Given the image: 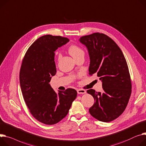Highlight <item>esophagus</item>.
<instances>
[{
    "instance_id": "obj_1",
    "label": "esophagus",
    "mask_w": 146,
    "mask_h": 146,
    "mask_svg": "<svg viewBox=\"0 0 146 146\" xmlns=\"http://www.w3.org/2000/svg\"><path fill=\"white\" fill-rule=\"evenodd\" d=\"M77 92L78 94H85L86 92L84 89H78L77 90Z\"/></svg>"
}]
</instances>
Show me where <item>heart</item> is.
<instances>
[{"mask_svg":"<svg viewBox=\"0 0 146 146\" xmlns=\"http://www.w3.org/2000/svg\"><path fill=\"white\" fill-rule=\"evenodd\" d=\"M68 51L71 55L74 58V60H75L78 57H79L80 56L82 55H84V52L83 50L80 47L75 46V45L71 46L69 48Z\"/></svg>","mask_w":146,"mask_h":146,"instance_id":"b5f03b06","label":"heart"}]
</instances>
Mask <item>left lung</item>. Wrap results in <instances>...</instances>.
Wrapping results in <instances>:
<instances>
[{"label": "left lung", "mask_w": 146, "mask_h": 146, "mask_svg": "<svg viewBox=\"0 0 146 146\" xmlns=\"http://www.w3.org/2000/svg\"><path fill=\"white\" fill-rule=\"evenodd\" d=\"M79 41L87 48L90 64L89 74H95L102 82L103 92L91 89L95 102L89 108L97 120L109 122L117 118L125 110L131 92L128 66L116 43L103 33L81 37Z\"/></svg>", "instance_id": "left-lung-1"}]
</instances>
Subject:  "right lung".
I'll return each mask as SVG.
<instances>
[{"mask_svg": "<svg viewBox=\"0 0 146 146\" xmlns=\"http://www.w3.org/2000/svg\"><path fill=\"white\" fill-rule=\"evenodd\" d=\"M69 41L61 36H43L31 45L22 61V94L31 114L44 124L54 125L64 119L77 96L72 88L56 93L49 84L56 74L54 51Z\"/></svg>", "mask_w": 146, "mask_h": 146, "instance_id": "add662e5", "label": "right lung"}]
</instances>
